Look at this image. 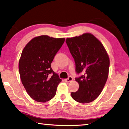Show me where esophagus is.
Segmentation results:
<instances>
[{
  "label": "esophagus",
  "instance_id": "esophagus-1",
  "mask_svg": "<svg viewBox=\"0 0 129 129\" xmlns=\"http://www.w3.org/2000/svg\"><path fill=\"white\" fill-rule=\"evenodd\" d=\"M73 80V78L72 77H71V76H69V77L68 78H66V79H65V82H71V81H72Z\"/></svg>",
  "mask_w": 129,
  "mask_h": 129
}]
</instances>
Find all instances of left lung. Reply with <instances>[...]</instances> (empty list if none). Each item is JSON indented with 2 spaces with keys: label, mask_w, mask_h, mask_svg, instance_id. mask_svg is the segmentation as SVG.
Instances as JSON below:
<instances>
[{
  "label": "left lung",
  "mask_w": 129,
  "mask_h": 129,
  "mask_svg": "<svg viewBox=\"0 0 129 129\" xmlns=\"http://www.w3.org/2000/svg\"><path fill=\"white\" fill-rule=\"evenodd\" d=\"M65 41L75 60L76 72L83 73L75 78L79 88L71 93L72 97L80 103H89L99 97L106 84L109 56L102 44L91 34L67 38Z\"/></svg>",
  "instance_id": "8db88e82"
}]
</instances>
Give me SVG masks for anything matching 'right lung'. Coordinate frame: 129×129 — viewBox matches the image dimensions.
Wrapping results in <instances>:
<instances>
[{
  "mask_svg": "<svg viewBox=\"0 0 129 129\" xmlns=\"http://www.w3.org/2000/svg\"><path fill=\"white\" fill-rule=\"evenodd\" d=\"M65 38L41 35L32 39L23 49L19 62L21 82L35 101L45 102L53 99L61 81L51 64Z\"/></svg>",
  "mask_w": 129,
  "mask_h": 129,
  "instance_id": "right-lung-1",
  "label": "right lung"
}]
</instances>
